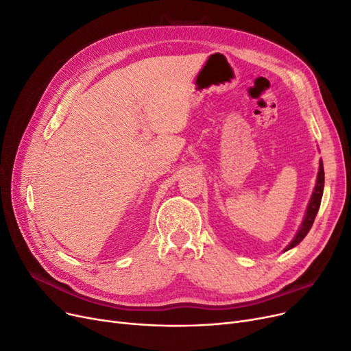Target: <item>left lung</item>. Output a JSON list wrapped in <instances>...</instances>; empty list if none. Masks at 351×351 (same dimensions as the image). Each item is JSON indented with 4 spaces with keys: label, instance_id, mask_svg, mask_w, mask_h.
Wrapping results in <instances>:
<instances>
[{
    "label": "left lung",
    "instance_id": "1",
    "mask_svg": "<svg viewBox=\"0 0 351 351\" xmlns=\"http://www.w3.org/2000/svg\"><path fill=\"white\" fill-rule=\"evenodd\" d=\"M323 191H324V167H323V162L319 160V169H318V175H317V184H315V188H314V192L311 195V199H310V204L307 206V212H306V217H304L302 219V223L300 226V230L297 232V235L294 237V239L289 242V245L284 250V251H288L294 248L295 245H298V243L306 238V235L308 234V231L311 230L313 226V222L315 219V215L319 209V204H322V197H323Z\"/></svg>",
    "mask_w": 351,
    "mask_h": 351
}]
</instances>
